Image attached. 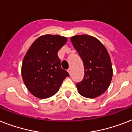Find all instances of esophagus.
Wrapping results in <instances>:
<instances>
[{"label": "esophagus", "mask_w": 132, "mask_h": 132, "mask_svg": "<svg viewBox=\"0 0 132 132\" xmlns=\"http://www.w3.org/2000/svg\"><path fill=\"white\" fill-rule=\"evenodd\" d=\"M68 73H69V75H70V74H71V68H68Z\"/></svg>", "instance_id": "obj_1"}]
</instances>
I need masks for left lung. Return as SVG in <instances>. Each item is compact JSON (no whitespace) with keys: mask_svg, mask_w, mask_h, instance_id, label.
I'll list each match as a JSON object with an SVG mask.
<instances>
[{"mask_svg":"<svg viewBox=\"0 0 132 132\" xmlns=\"http://www.w3.org/2000/svg\"><path fill=\"white\" fill-rule=\"evenodd\" d=\"M70 40L84 66V77L76 85L79 94L88 98L98 97L109 88L112 78L109 52L101 42L92 36L76 35Z\"/></svg>","mask_w":132,"mask_h":132,"instance_id":"8db88e82","label":"left lung"}]
</instances>
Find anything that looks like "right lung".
Masks as SVG:
<instances>
[{
    "label": "right lung",
    "instance_id": "right-lung-1",
    "mask_svg": "<svg viewBox=\"0 0 132 132\" xmlns=\"http://www.w3.org/2000/svg\"><path fill=\"white\" fill-rule=\"evenodd\" d=\"M67 42L60 35H45L34 41L23 57L21 76L28 91L35 97L45 99L58 92L69 76L61 67L57 52Z\"/></svg>",
    "mask_w": 132,
    "mask_h": 132
}]
</instances>
